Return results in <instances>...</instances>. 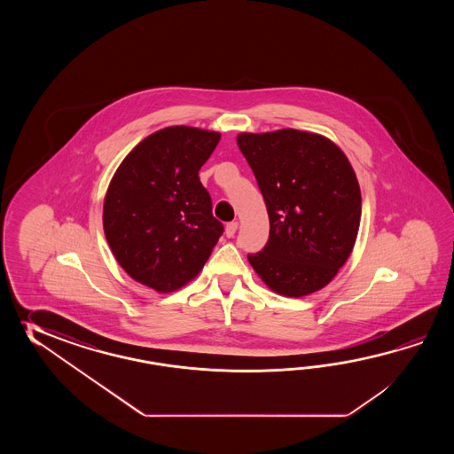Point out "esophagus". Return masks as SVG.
Returning a JSON list of instances; mask_svg holds the SVG:
<instances>
[{"instance_id":"1","label":"esophagus","mask_w":454,"mask_h":454,"mask_svg":"<svg viewBox=\"0 0 454 454\" xmlns=\"http://www.w3.org/2000/svg\"><path fill=\"white\" fill-rule=\"evenodd\" d=\"M239 229V223H229L225 225V235L231 239L235 235V231Z\"/></svg>"}]
</instances>
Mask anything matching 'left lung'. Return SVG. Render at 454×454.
Masks as SVG:
<instances>
[{
    "label": "left lung",
    "instance_id": "8db88e82",
    "mask_svg": "<svg viewBox=\"0 0 454 454\" xmlns=\"http://www.w3.org/2000/svg\"><path fill=\"white\" fill-rule=\"evenodd\" d=\"M270 215V240L248 254L270 290L303 297L328 286L357 239L362 196L346 154L317 133L237 136Z\"/></svg>",
    "mask_w": 454,
    "mask_h": 454
}]
</instances>
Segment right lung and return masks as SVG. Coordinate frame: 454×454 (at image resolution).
<instances>
[{"instance_id": "obj_1", "label": "right lung", "mask_w": 454, "mask_h": 454, "mask_svg": "<svg viewBox=\"0 0 454 454\" xmlns=\"http://www.w3.org/2000/svg\"><path fill=\"white\" fill-rule=\"evenodd\" d=\"M221 135L168 126L147 136L116 168L104 201V231L118 264L160 294L203 270L223 225L200 182Z\"/></svg>"}]
</instances>
